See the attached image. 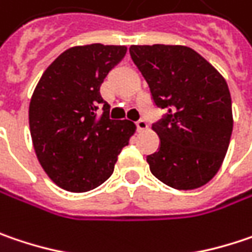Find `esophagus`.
<instances>
[{
  "label": "esophagus",
  "mask_w": 252,
  "mask_h": 252,
  "mask_svg": "<svg viewBox=\"0 0 252 252\" xmlns=\"http://www.w3.org/2000/svg\"><path fill=\"white\" fill-rule=\"evenodd\" d=\"M136 127H137L139 132H143V130H146L149 126H148V122H146L145 119H139V120L136 122Z\"/></svg>",
  "instance_id": "obj_1"
}]
</instances>
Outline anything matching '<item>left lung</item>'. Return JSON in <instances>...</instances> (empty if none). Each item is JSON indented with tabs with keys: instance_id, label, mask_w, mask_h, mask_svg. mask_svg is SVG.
Here are the masks:
<instances>
[{
	"instance_id": "left-lung-1",
	"label": "left lung",
	"mask_w": 252,
	"mask_h": 252,
	"mask_svg": "<svg viewBox=\"0 0 252 252\" xmlns=\"http://www.w3.org/2000/svg\"><path fill=\"white\" fill-rule=\"evenodd\" d=\"M129 53L153 103L168 112L152 125L160 139L146 158L153 176L179 190L204 187L220 171L232 133L226 81L185 45H132Z\"/></svg>"
}]
</instances>
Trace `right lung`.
<instances>
[{"label":"right lung","instance_id":"obj_1","mask_svg":"<svg viewBox=\"0 0 252 252\" xmlns=\"http://www.w3.org/2000/svg\"><path fill=\"white\" fill-rule=\"evenodd\" d=\"M125 45L71 47L47 67L30 101L34 151L48 178L70 192H87L110 178L136 126L109 117L100 86L122 62ZM101 107L99 118L95 112Z\"/></svg>","mask_w":252,"mask_h":252}]
</instances>
